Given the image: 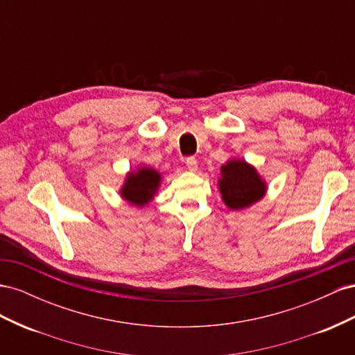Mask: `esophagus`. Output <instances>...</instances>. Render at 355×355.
<instances>
[{
    "label": "esophagus",
    "mask_w": 355,
    "mask_h": 355,
    "mask_svg": "<svg viewBox=\"0 0 355 355\" xmlns=\"http://www.w3.org/2000/svg\"><path fill=\"white\" fill-rule=\"evenodd\" d=\"M187 167L189 171H196L197 170V158L196 157H188L187 158Z\"/></svg>",
    "instance_id": "34e87169"
}]
</instances>
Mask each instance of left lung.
I'll return each mask as SVG.
<instances>
[{
    "mask_svg": "<svg viewBox=\"0 0 355 355\" xmlns=\"http://www.w3.org/2000/svg\"><path fill=\"white\" fill-rule=\"evenodd\" d=\"M218 187L222 201L231 210L253 206L263 198L268 188L257 170L241 158H232L220 167Z\"/></svg>",
    "mask_w": 355,
    "mask_h": 355,
    "instance_id": "1",
    "label": "left lung"
}]
</instances>
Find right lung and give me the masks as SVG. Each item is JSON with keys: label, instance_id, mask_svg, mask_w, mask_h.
I'll use <instances>...</instances> for the list:
<instances>
[{"label": "right lung", "instance_id": "obj_1", "mask_svg": "<svg viewBox=\"0 0 355 355\" xmlns=\"http://www.w3.org/2000/svg\"><path fill=\"white\" fill-rule=\"evenodd\" d=\"M161 180L163 178L159 171L153 167L141 166L125 175L120 196L133 206L144 207L157 196Z\"/></svg>", "mask_w": 355, "mask_h": 355}]
</instances>
